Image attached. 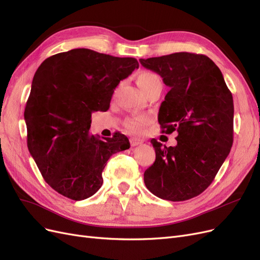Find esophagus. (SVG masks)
<instances>
[{
    "label": "esophagus",
    "mask_w": 260,
    "mask_h": 260,
    "mask_svg": "<svg viewBox=\"0 0 260 260\" xmlns=\"http://www.w3.org/2000/svg\"><path fill=\"white\" fill-rule=\"evenodd\" d=\"M130 143L132 146H137L143 143V140L142 139H138V138H131L130 139Z\"/></svg>",
    "instance_id": "1"
}]
</instances>
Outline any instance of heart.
Returning <instances> with one entry per match:
<instances>
[{
	"label": "heart",
	"mask_w": 260,
	"mask_h": 260,
	"mask_svg": "<svg viewBox=\"0 0 260 260\" xmlns=\"http://www.w3.org/2000/svg\"><path fill=\"white\" fill-rule=\"evenodd\" d=\"M137 82L144 94L148 93L157 85H161L160 78L151 72H142L137 76ZM148 119L144 116H136L127 118L124 121V127L133 133H141L147 124Z\"/></svg>",
	"instance_id": "obj_1"
}]
</instances>
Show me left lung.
I'll use <instances>...</instances> for the list:
<instances>
[{
  "instance_id": "obj_1",
  "label": "left lung",
  "mask_w": 260,
  "mask_h": 260,
  "mask_svg": "<svg viewBox=\"0 0 260 260\" xmlns=\"http://www.w3.org/2000/svg\"><path fill=\"white\" fill-rule=\"evenodd\" d=\"M170 90L158 113L161 132H178L177 145L151 140L156 159L144 172L157 198L182 202L214 181L233 143V98L217 65L206 55L179 52L141 58Z\"/></svg>"
}]
</instances>
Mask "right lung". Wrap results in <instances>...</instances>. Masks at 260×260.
Instances as JSON below:
<instances>
[{
	"instance_id": "add662e5",
	"label": "right lung",
	"mask_w": 260,
	"mask_h": 260,
	"mask_svg": "<svg viewBox=\"0 0 260 260\" xmlns=\"http://www.w3.org/2000/svg\"><path fill=\"white\" fill-rule=\"evenodd\" d=\"M139 62L89 49L46 58L35 74L26 103L27 145L45 182L74 201L95 194L113 154L130 147L116 132L100 139L89 133L93 112H106L114 90Z\"/></svg>"
}]
</instances>
